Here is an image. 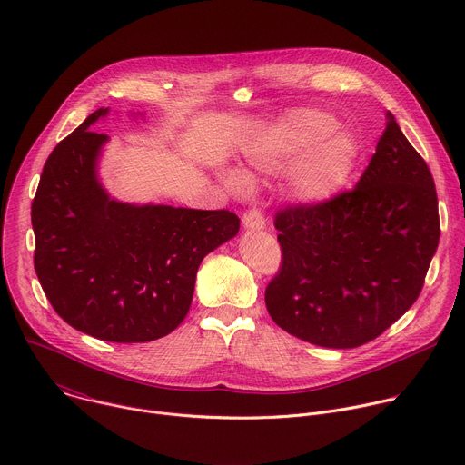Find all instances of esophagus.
<instances>
[{
  "mask_svg": "<svg viewBox=\"0 0 465 465\" xmlns=\"http://www.w3.org/2000/svg\"><path fill=\"white\" fill-rule=\"evenodd\" d=\"M242 226L246 230H262L264 228V217L257 210H248L242 215Z\"/></svg>",
  "mask_w": 465,
  "mask_h": 465,
  "instance_id": "1",
  "label": "esophagus"
}]
</instances>
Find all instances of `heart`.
Here are the masks:
<instances>
[{"label": "heart", "instance_id": "obj_1", "mask_svg": "<svg viewBox=\"0 0 465 465\" xmlns=\"http://www.w3.org/2000/svg\"><path fill=\"white\" fill-rule=\"evenodd\" d=\"M362 147L341 121L323 110L296 108L261 128L244 145V163L252 171L282 174L291 168L289 187L307 206H323L339 198L351 183ZM232 189H246L248 178L228 171Z\"/></svg>", "mask_w": 465, "mask_h": 465}]
</instances>
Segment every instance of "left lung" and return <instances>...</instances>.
<instances>
[{"label": "left lung", "instance_id": "8db88e82", "mask_svg": "<svg viewBox=\"0 0 465 465\" xmlns=\"http://www.w3.org/2000/svg\"><path fill=\"white\" fill-rule=\"evenodd\" d=\"M274 226L283 262L264 291L272 320L322 348H359L423 289L440 241L434 180L388 112L357 187L323 206H289Z\"/></svg>", "mask_w": 465, "mask_h": 465}]
</instances>
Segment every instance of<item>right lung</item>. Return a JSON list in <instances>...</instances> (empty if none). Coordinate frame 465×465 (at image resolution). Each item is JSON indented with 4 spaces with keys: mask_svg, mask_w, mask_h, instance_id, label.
<instances>
[{
    "mask_svg": "<svg viewBox=\"0 0 465 465\" xmlns=\"http://www.w3.org/2000/svg\"><path fill=\"white\" fill-rule=\"evenodd\" d=\"M99 108L49 154L31 206L35 271L56 314L106 342H151L185 318L203 259L239 217L110 198L97 176Z\"/></svg>",
    "mask_w": 465,
    "mask_h": 465,
    "instance_id": "add662e5",
    "label": "right lung"
}]
</instances>
